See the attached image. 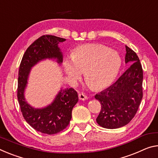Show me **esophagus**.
I'll return each mask as SVG.
<instances>
[{"label": "esophagus", "instance_id": "34e87169", "mask_svg": "<svg viewBox=\"0 0 158 158\" xmlns=\"http://www.w3.org/2000/svg\"><path fill=\"white\" fill-rule=\"evenodd\" d=\"M79 98L80 100H81V101H85V100H87L88 99V97H87L86 95H85L84 94H79Z\"/></svg>", "mask_w": 158, "mask_h": 158}]
</instances>
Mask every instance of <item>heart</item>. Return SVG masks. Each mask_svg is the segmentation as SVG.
I'll return each instance as SVG.
<instances>
[{
    "instance_id": "heart-1",
    "label": "heart",
    "mask_w": 158,
    "mask_h": 158,
    "mask_svg": "<svg viewBox=\"0 0 158 158\" xmlns=\"http://www.w3.org/2000/svg\"><path fill=\"white\" fill-rule=\"evenodd\" d=\"M121 57L116 51L101 44H85L78 46L72 58L64 60L63 66L67 77L72 82L85 78L92 89L101 90L110 86L121 67Z\"/></svg>"
}]
</instances>
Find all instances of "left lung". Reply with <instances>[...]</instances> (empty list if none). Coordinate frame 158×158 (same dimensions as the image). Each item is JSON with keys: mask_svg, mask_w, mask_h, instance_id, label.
Returning <instances> with one entry per match:
<instances>
[{"mask_svg": "<svg viewBox=\"0 0 158 158\" xmlns=\"http://www.w3.org/2000/svg\"><path fill=\"white\" fill-rule=\"evenodd\" d=\"M125 62L131 65L114 83L95 96L101 105L96 119L100 126L117 129L131 122L143 98V69L133 50L126 46Z\"/></svg>", "mask_w": 158, "mask_h": 158, "instance_id": "8db88e82", "label": "left lung"}]
</instances>
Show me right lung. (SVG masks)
I'll use <instances>...</instances> for the list:
<instances>
[{
    "label": "right lung",
    "instance_id": "obj_1",
    "mask_svg": "<svg viewBox=\"0 0 158 158\" xmlns=\"http://www.w3.org/2000/svg\"><path fill=\"white\" fill-rule=\"evenodd\" d=\"M65 39L52 35H44L32 43L25 51L19 69L17 99L24 119L31 127L43 134H56L68 126L72 111L79 101L74 89H61L51 105L44 108H34L25 101L24 90L31 67L46 59H56L62 62L58 44Z\"/></svg>",
    "mask_w": 158,
    "mask_h": 158
}]
</instances>
